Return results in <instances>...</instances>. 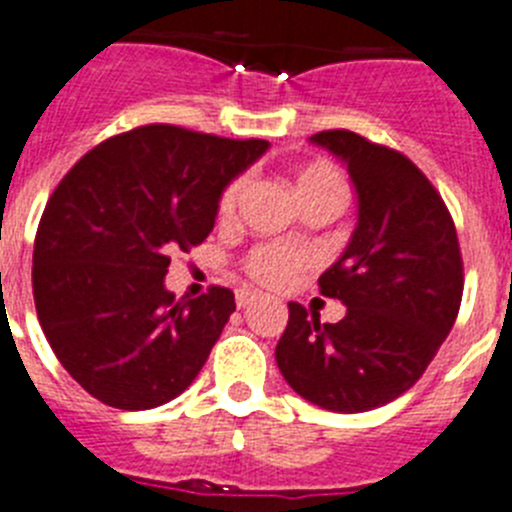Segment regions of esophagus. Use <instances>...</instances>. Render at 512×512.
<instances>
[{
	"label": "esophagus",
	"mask_w": 512,
	"mask_h": 512,
	"mask_svg": "<svg viewBox=\"0 0 512 512\" xmlns=\"http://www.w3.org/2000/svg\"><path fill=\"white\" fill-rule=\"evenodd\" d=\"M257 298H260V293H257V290H250V288L237 290V306L239 308H250Z\"/></svg>",
	"instance_id": "esophagus-1"
}]
</instances>
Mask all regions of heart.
I'll return each mask as SVG.
<instances>
[{
  "mask_svg": "<svg viewBox=\"0 0 512 512\" xmlns=\"http://www.w3.org/2000/svg\"><path fill=\"white\" fill-rule=\"evenodd\" d=\"M245 191V176L232 178L224 186L222 196H219V204H216V219H219V224H232L237 219V211ZM293 191H296V199L301 204V209L303 206L319 204V201H331V204L342 206L344 196H347V183H344L342 170L336 168L331 160L316 158L296 165V170H293ZM308 265H311V255L306 250L275 245V242L252 247L245 255V260H242L245 273L257 285H265V288H283L301 270H306Z\"/></svg>",
  "mask_w": 512,
  "mask_h": 512,
  "instance_id": "b5f03b06",
  "label": "heart"
}]
</instances>
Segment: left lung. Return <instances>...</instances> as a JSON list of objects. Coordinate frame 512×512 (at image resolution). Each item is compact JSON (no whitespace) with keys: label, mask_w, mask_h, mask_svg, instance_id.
Here are the masks:
<instances>
[{"label":"left lung","mask_w":512,"mask_h":512,"mask_svg":"<svg viewBox=\"0 0 512 512\" xmlns=\"http://www.w3.org/2000/svg\"><path fill=\"white\" fill-rule=\"evenodd\" d=\"M316 145L347 163L359 222L339 262L319 278L321 296L347 316L288 303L275 347L285 382L336 413H362L411 390L457 321L464 262L457 227L441 193L413 160L349 130H326Z\"/></svg>","instance_id":"left-lung-1"}]
</instances>
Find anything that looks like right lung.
<instances>
[{"label": "right lung", "mask_w": 512, "mask_h": 512, "mask_svg": "<svg viewBox=\"0 0 512 512\" xmlns=\"http://www.w3.org/2000/svg\"><path fill=\"white\" fill-rule=\"evenodd\" d=\"M265 140L142 124L99 142L50 193L32 250V296L68 375L122 411L155 408L196 380L234 306L211 285L176 301L165 273L214 229L224 186Z\"/></svg>", "instance_id": "right-lung-1"}]
</instances>
